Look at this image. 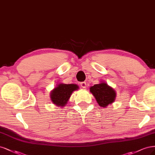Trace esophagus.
Masks as SVG:
<instances>
[{"mask_svg": "<svg viewBox=\"0 0 155 155\" xmlns=\"http://www.w3.org/2000/svg\"><path fill=\"white\" fill-rule=\"evenodd\" d=\"M81 86L83 88H86V86H87V84L86 82H81Z\"/></svg>", "mask_w": 155, "mask_h": 155, "instance_id": "34e87169", "label": "esophagus"}]
</instances>
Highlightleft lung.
<instances>
[{
	"mask_svg": "<svg viewBox=\"0 0 155 155\" xmlns=\"http://www.w3.org/2000/svg\"><path fill=\"white\" fill-rule=\"evenodd\" d=\"M90 91L98 105L102 107H106L112 104L116 99L117 93L114 89L105 82L101 81L98 84L91 86Z\"/></svg>",
	"mask_w": 155,
	"mask_h": 155,
	"instance_id": "obj_1",
	"label": "left lung"
}]
</instances>
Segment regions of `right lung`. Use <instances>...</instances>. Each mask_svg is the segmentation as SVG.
Wrapping results in <instances>:
<instances>
[{"instance_id":"right-lung-1","label":"right lung","mask_w":155,"mask_h":155,"mask_svg":"<svg viewBox=\"0 0 155 155\" xmlns=\"http://www.w3.org/2000/svg\"><path fill=\"white\" fill-rule=\"evenodd\" d=\"M78 89L77 84L59 83L50 93L51 101L57 106L63 107L67 104L73 92Z\"/></svg>"}]
</instances>
